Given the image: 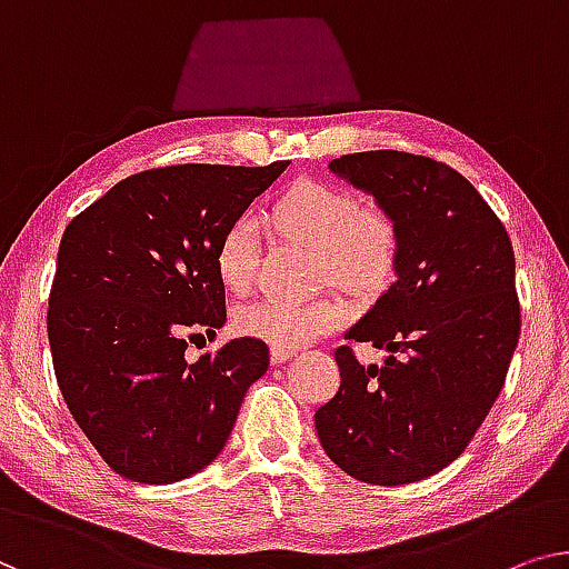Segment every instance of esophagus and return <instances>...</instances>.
<instances>
[{"mask_svg": "<svg viewBox=\"0 0 569 569\" xmlns=\"http://www.w3.org/2000/svg\"><path fill=\"white\" fill-rule=\"evenodd\" d=\"M293 355L296 350H291V347H270V362H273V366H281V362L293 358Z\"/></svg>", "mask_w": 569, "mask_h": 569, "instance_id": "obj_1", "label": "esophagus"}]
</instances>
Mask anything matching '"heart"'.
Listing matches in <instances>:
<instances>
[{
    "label": "heart",
    "instance_id": "b5f03b06",
    "mask_svg": "<svg viewBox=\"0 0 569 569\" xmlns=\"http://www.w3.org/2000/svg\"><path fill=\"white\" fill-rule=\"evenodd\" d=\"M270 232L313 250V281L335 283L360 299L386 293L401 268L403 237L391 211L362 207L352 191L337 186L296 183L268 214ZM260 230L252 217L227 227L214 252V270L224 291L244 296L256 281ZM347 319L337 296L307 303L258 301L234 313V329L270 347H301L332 332Z\"/></svg>",
    "mask_w": 569,
    "mask_h": 569
}]
</instances>
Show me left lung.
<instances>
[{
    "mask_svg": "<svg viewBox=\"0 0 569 569\" xmlns=\"http://www.w3.org/2000/svg\"><path fill=\"white\" fill-rule=\"evenodd\" d=\"M329 171L391 211L403 252L396 283L345 335L391 352L386 366L337 347L339 391L313 423L355 480L406 486L455 462L501 393L521 335L513 248L478 189L439 160L368 150Z\"/></svg>",
    "mask_w": 569,
    "mask_h": 569,
    "instance_id": "obj_1",
    "label": "left lung"
}]
</instances>
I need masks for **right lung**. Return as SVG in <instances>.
<instances>
[{
    "label": "right lung",
    "instance_id": "right-lung-1",
    "mask_svg": "<svg viewBox=\"0 0 569 569\" xmlns=\"http://www.w3.org/2000/svg\"><path fill=\"white\" fill-rule=\"evenodd\" d=\"M286 166L152 168L66 227L48 301L56 380L122 478L163 486L207 468L266 376L262 339H232L193 366L186 347L227 321L217 244Z\"/></svg>",
    "mask_w": 569,
    "mask_h": 569
}]
</instances>
